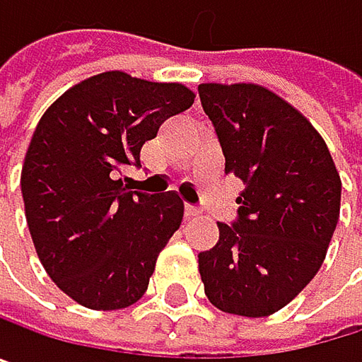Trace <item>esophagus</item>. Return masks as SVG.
I'll return each mask as SVG.
<instances>
[{
    "instance_id": "34e87169",
    "label": "esophagus",
    "mask_w": 362,
    "mask_h": 362,
    "mask_svg": "<svg viewBox=\"0 0 362 362\" xmlns=\"http://www.w3.org/2000/svg\"><path fill=\"white\" fill-rule=\"evenodd\" d=\"M199 214H202V210L195 208V206H187V208H185V216H187V218H197Z\"/></svg>"
}]
</instances>
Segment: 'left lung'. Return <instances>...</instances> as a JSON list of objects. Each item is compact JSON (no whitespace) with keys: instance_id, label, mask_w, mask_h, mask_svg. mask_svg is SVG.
Masks as SVG:
<instances>
[{"instance_id":"obj_1","label":"left lung","mask_w":362,"mask_h":362,"mask_svg":"<svg viewBox=\"0 0 362 362\" xmlns=\"http://www.w3.org/2000/svg\"><path fill=\"white\" fill-rule=\"evenodd\" d=\"M199 97L225 152V173L246 185L233 227L199 252L212 305L261 318L288 305L318 274L339 221L341 180L314 124L255 82H204Z\"/></svg>"}]
</instances>
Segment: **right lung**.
Masks as SVG:
<instances>
[{"label": "right lung", "mask_w": 362, "mask_h": 362, "mask_svg": "<svg viewBox=\"0 0 362 362\" xmlns=\"http://www.w3.org/2000/svg\"><path fill=\"white\" fill-rule=\"evenodd\" d=\"M193 101L182 82L114 69L74 84L40 118L21 171L25 218L40 263L76 303L122 310L146 293L185 204L127 191L116 173L139 165L144 141Z\"/></svg>", "instance_id": "right-lung-1"}]
</instances>
